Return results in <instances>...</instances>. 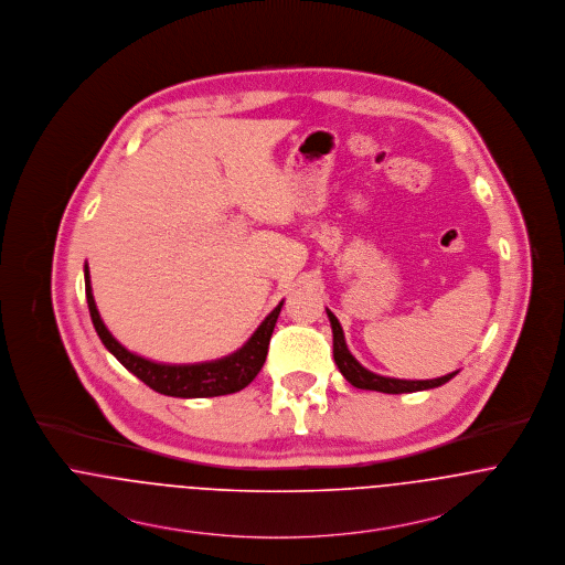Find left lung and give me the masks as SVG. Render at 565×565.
Returning a JSON list of instances; mask_svg holds the SVG:
<instances>
[{
	"label": "left lung",
	"instance_id": "obj_1",
	"mask_svg": "<svg viewBox=\"0 0 565 565\" xmlns=\"http://www.w3.org/2000/svg\"><path fill=\"white\" fill-rule=\"evenodd\" d=\"M329 316V322H331V331H333V360L340 369V373L344 375V379L360 387V390H376V392H385V394H405V392H420V390H431V387H438L441 383L450 381L452 376L457 375L450 373V375L438 376V379H420V381H412V379H394V376H381L371 373L369 369H364L353 355L351 351L347 349V340H344V331L338 322V318L333 316V312L327 310Z\"/></svg>",
	"mask_w": 565,
	"mask_h": 565
}]
</instances>
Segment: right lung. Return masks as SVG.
<instances>
[{
  "instance_id": "add662e5",
  "label": "right lung",
  "mask_w": 565,
  "mask_h": 565,
  "mask_svg": "<svg viewBox=\"0 0 565 565\" xmlns=\"http://www.w3.org/2000/svg\"><path fill=\"white\" fill-rule=\"evenodd\" d=\"M84 284H86V301L88 312L93 318L95 331L102 338L104 347L126 366L131 375L138 376L142 383H147L151 390L178 396V398H207V396H223L234 394L247 387L257 373L262 371L268 353V342L277 322V316L281 312L284 301L268 313L262 324L255 329L252 338L232 355L214 360V362H201V364H158L151 360H145L131 351H127L121 342L108 331L102 316L97 312L93 288H90V275L88 266H84Z\"/></svg>"
}]
</instances>
